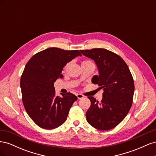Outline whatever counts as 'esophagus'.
Returning <instances> with one entry per match:
<instances>
[{"instance_id": "34e87169", "label": "esophagus", "mask_w": 156, "mask_h": 156, "mask_svg": "<svg viewBox=\"0 0 156 156\" xmlns=\"http://www.w3.org/2000/svg\"><path fill=\"white\" fill-rule=\"evenodd\" d=\"M76 96H77V98H78V100H81V99H82V98H84L83 95H82V94H77Z\"/></svg>"}]
</instances>
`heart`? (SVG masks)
<instances>
[{
    "label": "heart",
    "instance_id": "heart-1",
    "mask_svg": "<svg viewBox=\"0 0 156 156\" xmlns=\"http://www.w3.org/2000/svg\"><path fill=\"white\" fill-rule=\"evenodd\" d=\"M83 64H92V65H94V63L92 62V61H90V60H84L83 61V62H82V65ZM68 67V65H66V66H65V69L66 68Z\"/></svg>",
    "mask_w": 156,
    "mask_h": 156
}]
</instances>
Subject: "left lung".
<instances>
[{"label":"left lung","mask_w":156,"mask_h":156,"mask_svg":"<svg viewBox=\"0 0 156 156\" xmlns=\"http://www.w3.org/2000/svg\"><path fill=\"white\" fill-rule=\"evenodd\" d=\"M81 53L95 62L99 75L92 83L103 89L101 102L88 96L91 105L86 112L88 124L99 130L114 128L124 119L133 102L134 81L124 60L120 56L102 48L81 50Z\"/></svg>","instance_id":"8db88e82"}]
</instances>
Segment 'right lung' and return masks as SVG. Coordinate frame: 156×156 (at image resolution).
<instances>
[{
  "label": "right lung",
  "mask_w": 156,
  "mask_h": 156,
  "mask_svg": "<svg viewBox=\"0 0 156 156\" xmlns=\"http://www.w3.org/2000/svg\"><path fill=\"white\" fill-rule=\"evenodd\" d=\"M80 51L46 49L34 55L25 66L21 77L22 100L27 114L41 128L52 129L64 124L71 107L77 100L68 92L55 96L54 83L67 63Z\"/></svg>",
  "instance_id": "1"
}]
</instances>
